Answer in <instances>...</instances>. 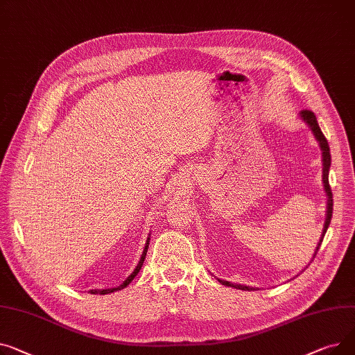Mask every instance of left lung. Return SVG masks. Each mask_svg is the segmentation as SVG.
Segmentation results:
<instances>
[{"label": "left lung", "instance_id": "obj_1", "mask_svg": "<svg viewBox=\"0 0 355 355\" xmlns=\"http://www.w3.org/2000/svg\"><path fill=\"white\" fill-rule=\"evenodd\" d=\"M301 119L308 124L309 129L312 130V133H314L317 141L320 143V148L322 150V183H324V189H325V193H327V219H325V225H324V229H322V235H321V239L318 242V246L315 249V254H314V258L318 252V249L321 246V242L324 239V235L327 232V229L329 226V222H331V218H332V192H331V187H329V182H328V173H329V166H331V153H329V146H328V141L325 139V136L322 135L320 126H318V121H317V117L315 114L312 113L311 110H302L300 113ZM219 282H222L223 285L226 286H232V288H236V289H242V291H252V288H249L246 285H241V284H232V282H227V281H222L219 279Z\"/></svg>", "mask_w": 355, "mask_h": 355}]
</instances>
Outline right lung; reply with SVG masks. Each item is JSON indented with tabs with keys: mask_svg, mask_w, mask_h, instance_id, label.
<instances>
[{
	"mask_svg": "<svg viewBox=\"0 0 355 355\" xmlns=\"http://www.w3.org/2000/svg\"><path fill=\"white\" fill-rule=\"evenodd\" d=\"M149 242H150V238H148V241H146V246H144V249H143V254H141V258H140V261H139V263H137V266L135 268V270L133 272L126 278V281H123V284H120L119 286H116V288H109V289H92L90 291V294H100V295H106V294H112V293H114V291H120V289H123V288H126L133 279H135V277L139 274V270H140V268H141V265H143V262H144V258H146V254H148V248H149Z\"/></svg>",
	"mask_w": 355,
	"mask_h": 355,
	"instance_id": "1",
	"label": "right lung"
}]
</instances>
